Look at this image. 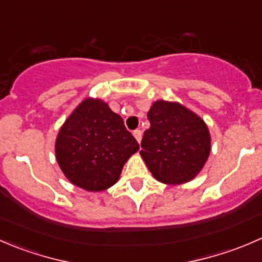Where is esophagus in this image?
<instances>
[{"label":"esophagus","mask_w":262,"mask_h":262,"mask_svg":"<svg viewBox=\"0 0 262 262\" xmlns=\"http://www.w3.org/2000/svg\"><path fill=\"white\" fill-rule=\"evenodd\" d=\"M133 136H134V138L137 139V142H138V143H141L142 136H143V133H142V130H139V129H137V130L133 132Z\"/></svg>","instance_id":"34e87169"}]
</instances>
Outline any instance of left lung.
<instances>
[{
    "label": "left lung",
    "mask_w": 262,
    "mask_h": 262,
    "mask_svg": "<svg viewBox=\"0 0 262 262\" xmlns=\"http://www.w3.org/2000/svg\"><path fill=\"white\" fill-rule=\"evenodd\" d=\"M147 116L150 126L144 132L141 156L153 178L168 185L192 180L209 157L207 124L179 102L165 100L156 101Z\"/></svg>",
    "instance_id": "left-lung-1"
}]
</instances>
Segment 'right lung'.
Segmentation results:
<instances>
[{"label": "right lung", "instance_id": "obj_1", "mask_svg": "<svg viewBox=\"0 0 262 262\" xmlns=\"http://www.w3.org/2000/svg\"><path fill=\"white\" fill-rule=\"evenodd\" d=\"M139 149L120 115L99 99H84L60 128L55 157L72 184L101 191L119 180L124 163Z\"/></svg>", "mask_w": 262, "mask_h": 262}]
</instances>
